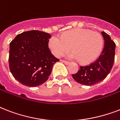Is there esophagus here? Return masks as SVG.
Listing matches in <instances>:
<instances>
[{
  "instance_id": "obj_1",
  "label": "esophagus",
  "mask_w": 120,
  "mask_h": 120,
  "mask_svg": "<svg viewBox=\"0 0 120 120\" xmlns=\"http://www.w3.org/2000/svg\"><path fill=\"white\" fill-rule=\"evenodd\" d=\"M62 62H64V64H65V65H69L70 63V62H68V61H65V60H62Z\"/></svg>"
}]
</instances>
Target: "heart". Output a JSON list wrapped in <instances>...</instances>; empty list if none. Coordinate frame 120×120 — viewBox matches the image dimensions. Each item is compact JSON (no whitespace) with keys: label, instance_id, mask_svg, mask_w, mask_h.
<instances>
[{"label":"heart","instance_id":"1","mask_svg":"<svg viewBox=\"0 0 120 120\" xmlns=\"http://www.w3.org/2000/svg\"><path fill=\"white\" fill-rule=\"evenodd\" d=\"M49 46L55 56L60 57L70 50L67 55L70 59H77L83 64H90L100 55L103 38L97 32L85 29H75L66 32L61 37L53 35L50 38Z\"/></svg>","mask_w":120,"mask_h":120}]
</instances>
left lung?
<instances>
[{
	"mask_svg": "<svg viewBox=\"0 0 120 120\" xmlns=\"http://www.w3.org/2000/svg\"><path fill=\"white\" fill-rule=\"evenodd\" d=\"M101 34L105 46L100 56L89 65L80 66L78 72L72 75L76 82L83 85H93L101 82L110 73L113 65L116 44L106 33L102 32Z\"/></svg>",
	"mask_w": 120,
	"mask_h": 120,
	"instance_id": "1",
	"label": "left lung"
}]
</instances>
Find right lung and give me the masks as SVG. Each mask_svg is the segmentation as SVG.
<instances>
[{"label":"right lung","mask_w":120,"mask_h":120,"mask_svg":"<svg viewBox=\"0 0 120 120\" xmlns=\"http://www.w3.org/2000/svg\"><path fill=\"white\" fill-rule=\"evenodd\" d=\"M50 38L48 33L30 30L17 35L10 43V71L23 85L34 87L44 83L53 64L59 61L49 48Z\"/></svg>","instance_id":"add662e5"}]
</instances>
